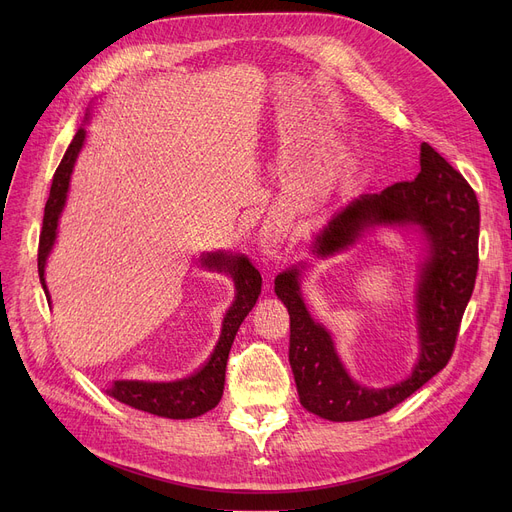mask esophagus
<instances>
[{
  "instance_id": "esophagus-1",
  "label": "esophagus",
  "mask_w": 512,
  "mask_h": 512,
  "mask_svg": "<svg viewBox=\"0 0 512 512\" xmlns=\"http://www.w3.org/2000/svg\"><path fill=\"white\" fill-rule=\"evenodd\" d=\"M284 238H286V234L278 226H265V230L261 232V249H263V253H267L270 257H278Z\"/></svg>"
}]
</instances>
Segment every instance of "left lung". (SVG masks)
<instances>
[{"label":"left lung","instance_id":"8db88e82","mask_svg":"<svg viewBox=\"0 0 512 512\" xmlns=\"http://www.w3.org/2000/svg\"><path fill=\"white\" fill-rule=\"evenodd\" d=\"M421 172L340 207L313 242V253L330 257L353 247L373 228H417L425 257L417 265L415 317L419 359L409 378L386 388H367L348 375L330 332L311 317L301 294V270L276 276V294L290 315L288 361L301 405L330 421L378 417L409 398L446 367L477 276L479 203L469 182L427 143Z\"/></svg>","mask_w":512,"mask_h":512}]
</instances>
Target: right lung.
Wrapping results in <instances>:
<instances>
[{"mask_svg": "<svg viewBox=\"0 0 512 512\" xmlns=\"http://www.w3.org/2000/svg\"><path fill=\"white\" fill-rule=\"evenodd\" d=\"M85 137H87V130L85 126H80L74 134L70 147L66 149L56 174H53L49 199L45 203L43 230L39 236V280L47 299H49V290L45 284V263L53 245H56L58 222L68 199L70 176L76 164V157L85 145ZM201 265L213 272H226L232 278L236 288L234 301L222 321L220 340L215 344L209 361L195 375H191V378L176 380V382L116 380L112 388L107 390V394L124 402V405L157 415V417L193 419L211 411L220 402L224 394V382H226L228 353L240 324L245 321V317L249 315V311L255 307L259 299L261 274L255 270V265L249 261V257H245L242 253H236V255L224 253V251L205 253L201 257Z\"/></svg>", "mask_w": 512, "mask_h": 512, "instance_id": "obj_1", "label": "right lung"}]
</instances>
